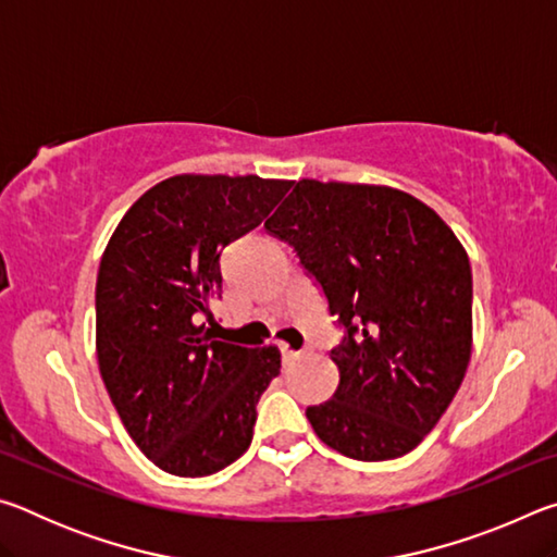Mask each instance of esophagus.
Masks as SVG:
<instances>
[{
	"instance_id": "34e87169",
	"label": "esophagus",
	"mask_w": 557,
	"mask_h": 557,
	"mask_svg": "<svg viewBox=\"0 0 557 557\" xmlns=\"http://www.w3.org/2000/svg\"><path fill=\"white\" fill-rule=\"evenodd\" d=\"M307 351H295V348H287V346H282V358H285V363H292V361H297V358H301L305 356Z\"/></svg>"
}]
</instances>
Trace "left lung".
<instances>
[{"label": "left lung", "instance_id": "left-lung-1", "mask_svg": "<svg viewBox=\"0 0 557 557\" xmlns=\"http://www.w3.org/2000/svg\"><path fill=\"white\" fill-rule=\"evenodd\" d=\"M322 287L346 336L338 388L307 408L342 455H408L449 408L471 356V268L440 215L391 186L301 178L265 221Z\"/></svg>", "mask_w": 557, "mask_h": 557}]
</instances>
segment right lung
Returning <instances> with one entry per match:
<instances>
[{"label": "right lung", "instance_id": "right-lung-1", "mask_svg": "<svg viewBox=\"0 0 557 557\" xmlns=\"http://www.w3.org/2000/svg\"><path fill=\"white\" fill-rule=\"evenodd\" d=\"M292 182L178 174L132 203L102 252L96 348L122 425L149 461L209 476L252 442L256 405L280 373L277 346L211 338L221 252L268 219Z\"/></svg>", "mask_w": 557, "mask_h": 557}]
</instances>
